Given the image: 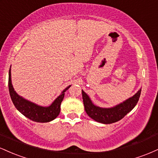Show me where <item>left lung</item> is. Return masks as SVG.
Returning <instances> with one entry per match:
<instances>
[{
	"label": "left lung",
	"instance_id": "left-lung-1",
	"mask_svg": "<svg viewBox=\"0 0 158 158\" xmlns=\"http://www.w3.org/2000/svg\"><path fill=\"white\" fill-rule=\"evenodd\" d=\"M81 93L85 110L90 118L103 124H110L122 119L135 108L139 100L141 88L131 97L110 108H102L96 106L84 90H81Z\"/></svg>",
	"mask_w": 158,
	"mask_h": 158
}]
</instances>
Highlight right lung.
<instances>
[{"mask_svg": "<svg viewBox=\"0 0 158 158\" xmlns=\"http://www.w3.org/2000/svg\"><path fill=\"white\" fill-rule=\"evenodd\" d=\"M71 85L67 87L60 95L49 106H41L21 97L14 90L11 79V66L9 71V90L14 106L23 116L37 123H48L53 120L60 113L61 103L64 97V92Z\"/></svg>", "mask_w": 158, "mask_h": 158, "instance_id": "add662e5", "label": "right lung"}]
</instances>
